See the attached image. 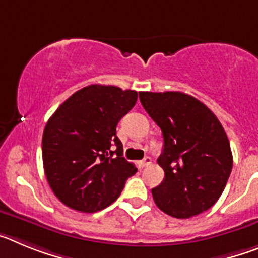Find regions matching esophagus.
Listing matches in <instances>:
<instances>
[{
    "label": "esophagus",
    "instance_id": "1",
    "mask_svg": "<svg viewBox=\"0 0 258 258\" xmlns=\"http://www.w3.org/2000/svg\"><path fill=\"white\" fill-rule=\"evenodd\" d=\"M138 164H140L141 168H146V166H149L150 164H151V157L146 156L145 159H143V160H141Z\"/></svg>",
    "mask_w": 258,
    "mask_h": 258
}]
</instances>
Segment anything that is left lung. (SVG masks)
Masks as SVG:
<instances>
[{"label": "left lung", "mask_w": 258, "mask_h": 258, "mask_svg": "<svg viewBox=\"0 0 258 258\" xmlns=\"http://www.w3.org/2000/svg\"><path fill=\"white\" fill-rule=\"evenodd\" d=\"M146 112L163 132L157 163L165 178L152 188L156 206L190 218L217 202L232 169L229 138L218 118L197 98L179 92H141Z\"/></svg>", "instance_id": "obj_1"}]
</instances>
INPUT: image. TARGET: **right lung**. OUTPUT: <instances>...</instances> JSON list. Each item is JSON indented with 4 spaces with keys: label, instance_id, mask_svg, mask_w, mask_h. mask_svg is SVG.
I'll return each instance as SVG.
<instances>
[{
    "label": "right lung",
    "instance_id": "add662e5",
    "mask_svg": "<svg viewBox=\"0 0 258 258\" xmlns=\"http://www.w3.org/2000/svg\"><path fill=\"white\" fill-rule=\"evenodd\" d=\"M136 90L89 85L77 90L49 118L42 161L52 192L75 211L94 213L112 204L137 173L122 157L116 126L137 102Z\"/></svg>",
    "mask_w": 258,
    "mask_h": 258
}]
</instances>
